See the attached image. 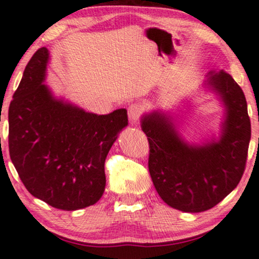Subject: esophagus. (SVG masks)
<instances>
[{"label": "esophagus", "instance_id": "1", "mask_svg": "<svg viewBox=\"0 0 259 259\" xmlns=\"http://www.w3.org/2000/svg\"><path fill=\"white\" fill-rule=\"evenodd\" d=\"M141 115V107L137 104H132L128 107V118L132 123H137Z\"/></svg>", "mask_w": 259, "mask_h": 259}]
</instances>
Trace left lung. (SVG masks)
Returning <instances> with one entry per match:
<instances>
[{
	"label": "left lung",
	"instance_id": "1",
	"mask_svg": "<svg viewBox=\"0 0 259 259\" xmlns=\"http://www.w3.org/2000/svg\"><path fill=\"white\" fill-rule=\"evenodd\" d=\"M205 85L226 108L219 139L189 145L169 113L153 111L141 119L153 185L168 205L185 212L205 211L220 203L241 181L248 156L251 123L242 89L224 71L210 72Z\"/></svg>",
	"mask_w": 259,
	"mask_h": 259
}]
</instances>
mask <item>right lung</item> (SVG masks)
Wrapping results in <instances>:
<instances>
[{
    "instance_id": "obj_1",
    "label": "right lung",
    "mask_w": 259,
    "mask_h": 259,
    "mask_svg": "<svg viewBox=\"0 0 259 259\" xmlns=\"http://www.w3.org/2000/svg\"><path fill=\"white\" fill-rule=\"evenodd\" d=\"M49 50L25 66L9 106V153L28 192L51 207L97 203L106 185L105 159L128 125L127 111L98 115L57 99L44 84Z\"/></svg>"
}]
</instances>
